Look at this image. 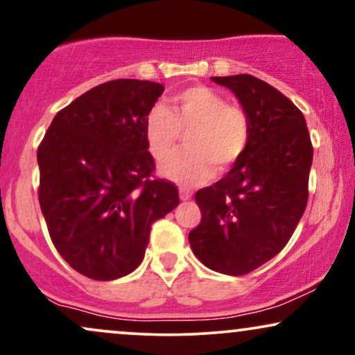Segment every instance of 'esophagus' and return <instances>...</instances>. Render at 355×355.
<instances>
[{
	"instance_id": "1",
	"label": "esophagus",
	"mask_w": 355,
	"mask_h": 355,
	"mask_svg": "<svg viewBox=\"0 0 355 355\" xmlns=\"http://www.w3.org/2000/svg\"><path fill=\"white\" fill-rule=\"evenodd\" d=\"M191 195H193L191 190H188V188H180V200H183V201L190 200Z\"/></svg>"
}]
</instances>
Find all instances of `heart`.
Returning a JSON list of instances; mask_svg holds the SVG:
<instances>
[{
    "mask_svg": "<svg viewBox=\"0 0 355 355\" xmlns=\"http://www.w3.org/2000/svg\"><path fill=\"white\" fill-rule=\"evenodd\" d=\"M188 149L178 152L160 165L168 180L195 185L208 180L213 165L226 172L234 165L250 139V119L239 105L203 85L180 89L172 96V111L154 105L144 119L146 141L150 154L164 160L172 154L182 132H187Z\"/></svg>",
    "mask_w": 355,
    "mask_h": 355,
    "instance_id": "obj_1",
    "label": "heart"
}]
</instances>
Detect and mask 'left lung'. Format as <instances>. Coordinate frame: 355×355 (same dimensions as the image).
<instances>
[{"label": "left lung", "mask_w": 355, "mask_h": 355, "mask_svg": "<svg viewBox=\"0 0 355 355\" xmlns=\"http://www.w3.org/2000/svg\"><path fill=\"white\" fill-rule=\"evenodd\" d=\"M248 111V149L214 185L196 191L193 254L211 270L245 275L285 248L308 203L313 144L302 111L272 85L242 73L211 77Z\"/></svg>", "instance_id": "8db88e82"}]
</instances>
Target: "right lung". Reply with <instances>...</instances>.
<instances>
[{
	"label": "right lung",
	"mask_w": 355,
	"mask_h": 355,
	"mask_svg": "<svg viewBox=\"0 0 355 355\" xmlns=\"http://www.w3.org/2000/svg\"><path fill=\"white\" fill-rule=\"evenodd\" d=\"M162 93L160 83L131 78L98 85L58 111L39 144L49 234L65 262L93 280L136 270L152 223L180 203L147 150L144 119Z\"/></svg>",
	"instance_id": "add662e5"
}]
</instances>
